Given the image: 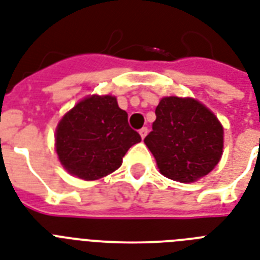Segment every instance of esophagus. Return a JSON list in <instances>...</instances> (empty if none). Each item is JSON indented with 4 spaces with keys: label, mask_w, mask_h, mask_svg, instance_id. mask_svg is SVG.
Segmentation results:
<instances>
[{
    "label": "esophagus",
    "mask_w": 260,
    "mask_h": 260,
    "mask_svg": "<svg viewBox=\"0 0 260 260\" xmlns=\"http://www.w3.org/2000/svg\"><path fill=\"white\" fill-rule=\"evenodd\" d=\"M139 134H140L142 139H144L147 136V134H148V128H146V126H143L142 129L139 131Z\"/></svg>",
    "instance_id": "esophagus-1"
}]
</instances>
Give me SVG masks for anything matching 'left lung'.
Returning <instances> with one entry per match:
<instances>
[{
    "mask_svg": "<svg viewBox=\"0 0 260 260\" xmlns=\"http://www.w3.org/2000/svg\"><path fill=\"white\" fill-rule=\"evenodd\" d=\"M144 139L159 171L173 181L196 182L220 162L224 129L218 118L194 98L165 97Z\"/></svg>",
    "mask_w": 260,
    "mask_h": 260,
    "instance_id": "obj_1",
    "label": "left lung"
}]
</instances>
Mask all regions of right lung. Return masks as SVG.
Returning a JSON list of instances; mask_svg holds the SVG:
<instances>
[{"label":"right lung","instance_id":"add662e5","mask_svg":"<svg viewBox=\"0 0 260 260\" xmlns=\"http://www.w3.org/2000/svg\"><path fill=\"white\" fill-rule=\"evenodd\" d=\"M142 142L128 124V113L113 95H90L59 121L55 147L71 175L95 181L121 166L126 151Z\"/></svg>","mask_w":260,"mask_h":260}]
</instances>
